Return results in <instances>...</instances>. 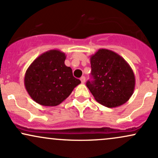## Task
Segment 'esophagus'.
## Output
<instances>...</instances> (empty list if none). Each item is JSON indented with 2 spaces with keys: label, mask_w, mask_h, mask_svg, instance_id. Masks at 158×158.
Wrapping results in <instances>:
<instances>
[{
  "label": "esophagus",
  "mask_w": 158,
  "mask_h": 158,
  "mask_svg": "<svg viewBox=\"0 0 158 158\" xmlns=\"http://www.w3.org/2000/svg\"><path fill=\"white\" fill-rule=\"evenodd\" d=\"M80 80L81 81V83H82V84H84V83L85 82V77H81Z\"/></svg>",
  "instance_id": "obj_1"
}]
</instances>
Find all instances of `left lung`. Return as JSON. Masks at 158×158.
<instances>
[{"mask_svg":"<svg viewBox=\"0 0 158 158\" xmlns=\"http://www.w3.org/2000/svg\"><path fill=\"white\" fill-rule=\"evenodd\" d=\"M92 81L87 87L102 106L115 108L126 103L134 93L135 77L124 59L112 50L99 49L90 56Z\"/></svg>","mask_w":158,"mask_h":158,"instance_id":"8db88e82","label":"left lung"}]
</instances>
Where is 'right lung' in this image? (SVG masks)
Here are the masks:
<instances>
[{
	"mask_svg": "<svg viewBox=\"0 0 158 158\" xmlns=\"http://www.w3.org/2000/svg\"><path fill=\"white\" fill-rule=\"evenodd\" d=\"M65 53L50 50L40 55L27 68L24 85L30 97L44 106H56L81 83L64 64Z\"/></svg>",
	"mask_w": 158,
	"mask_h": 158,
	"instance_id": "obj_1",
	"label": "right lung"
}]
</instances>
